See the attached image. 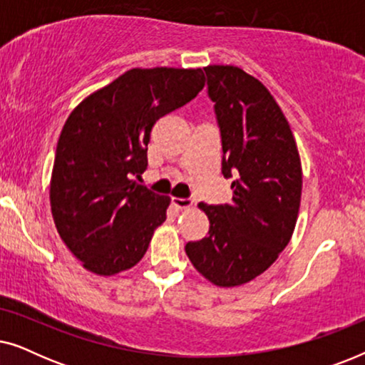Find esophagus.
<instances>
[{"label": "esophagus", "mask_w": 365, "mask_h": 365, "mask_svg": "<svg viewBox=\"0 0 365 365\" xmlns=\"http://www.w3.org/2000/svg\"><path fill=\"white\" fill-rule=\"evenodd\" d=\"M171 202L176 209H187V207L192 206L191 199H182V197H173Z\"/></svg>", "instance_id": "1"}]
</instances>
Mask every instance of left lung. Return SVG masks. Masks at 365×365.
Listing matches in <instances>:
<instances>
[{
    "instance_id": "obj_1",
    "label": "left lung",
    "mask_w": 365,
    "mask_h": 365,
    "mask_svg": "<svg viewBox=\"0 0 365 365\" xmlns=\"http://www.w3.org/2000/svg\"><path fill=\"white\" fill-rule=\"evenodd\" d=\"M221 133L222 176L232 201L204 204L209 232L186 244L192 266L221 287L262 274L291 241L302 191L292 131L267 88L236 66L204 68Z\"/></svg>"
}]
</instances>
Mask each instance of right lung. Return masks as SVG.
<instances>
[{
  "mask_svg": "<svg viewBox=\"0 0 365 365\" xmlns=\"http://www.w3.org/2000/svg\"><path fill=\"white\" fill-rule=\"evenodd\" d=\"M204 81L201 69L134 68L69 114L49 199L59 236L88 271L113 276L146 254L171 199L133 178L148 168L154 123L196 98Z\"/></svg>",
  "mask_w": 365,
  "mask_h": 365,
  "instance_id": "add662e5",
  "label": "right lung"
}]
</instances>
